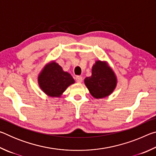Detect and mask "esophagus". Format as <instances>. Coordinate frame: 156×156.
Segmentation results:
<instances>
[{"label":"esophagus","instance_id":"esophagus-1","mask_svg":"<svg viewBox=\"0 0 156 156\" xmlns=\"http://www.w3.org/2000/svg\"><path fill=\"white\" fill-rule=\"evenodd\" d=\"M83 77H82V76H77L76 77V82H77V83H82V82H83Z\"/></svg>","mask_w":156,"mask_h":156}]
</instances>
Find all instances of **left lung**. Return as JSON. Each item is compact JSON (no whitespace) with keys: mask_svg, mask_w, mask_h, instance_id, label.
<instances>
[{"mask_svg":"<svg viewBox=\"0 0 156 156\" xmlns=\"http://www.w3.org/2000/svg\"><path fill=\"white\" fill-rule=\"evenodd\" d=\"M91 73L84 79L91 96L97 99L109 96L115 88L117 78L107 62L98 60L92 67Z\"/></svg>","mask_w":156,"mask_h":156,"instance_id":"1","label":"left lung"}]
</instances>
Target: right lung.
Instances as JSON below:
<instances>
[{
	"label": "right lung",
	"instance_id": "add662e5",
	"mask_svg": "<svg viewBox=\"0 0 156 156\" xmlns=\"http://www.w3.org/2000/svg\"><path fill=\"white\" fill-rule=\"evenodd\" d=\"M38 84L44 94L50 97H60L74 79L55 61L44 66L38 78Z\"/></svg>",
	"mask_w": 156,
	"mask_h": 156
}]
</instances>
